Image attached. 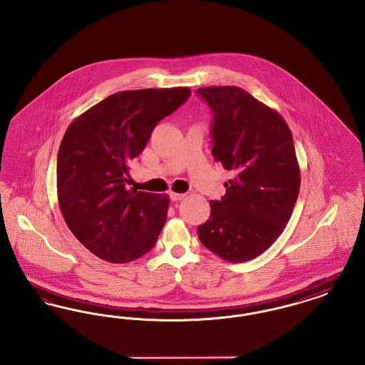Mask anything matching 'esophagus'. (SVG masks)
<instances>
[{"label": "esophagus", "mask_w": 365, "mask_h": 365, "mask_svg": "<svg viewBox=\"0 0 365 365\" xmlns=\"http://www.w3.org/2000/svg\"><path fill=\"white\" fill-rule=\"evenodd\" d=\"M170 198H171V201H179V200H183V198H185V194L171 191V192H170Z\"/></svg>", "instance_id": "34e87169"}]
</instances>
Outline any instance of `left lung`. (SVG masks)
<instances>
[{
  "instance_id": "8db88e82",
  "label": "left lung",
  "mask_w": 365,
  "mask_h": 365,
  "mask_svg": "<svg viewBox=\"0 0 365 365\" xmlns=\"http://www.w3.org/2000/svg\"><path fill=\"white\" fill-rule=\"evenodd\" d=\"M197 93L213 115L212 155L235 173L225 197L209 202L210 217L197 234L223 260H252L275 242L293 213L301 183L293 135L277 110L241 87Z\"/></svg>"
}]
</instances>
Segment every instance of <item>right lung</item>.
I'll list each match as a JSON object with an SVG mask.
<instances>
[{"instance_id":"right-lung-1","label":"right lung","mask_w":365,"mask_h":365,"mask_svg":"<svg viewBox=\"0 0 365 365\" xmlns=\"http://www.w3.org/2000/svg\"><path fill=\"white\" fill-rule=\"evenodd\" d=\"M189 87L106 97L67 128L57 155V197L67 226L93 255L130 262L152 250L167 220V194L127 190L133 158L157 123L190 97Z\"/></svg>"}]
</instances>
